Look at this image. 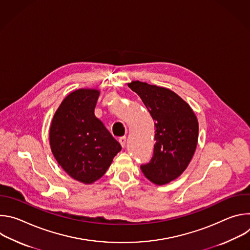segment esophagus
<instances>
[{
    "label": "esophagus",
    "instance_id": "34e87169",
    "mask_svg": "<svg viewBox=\"0 0 250 250\" xmlns=\"http://www.w3.org/2000/svg\"><path fill=\"white\" fill-rule=\"evenodd\" d=\"M119 141H120L121 146H122L123 147H125V142H126V137H125V136H121L120 139H119Z\"/></svg>",
    "mask_w": 250,
    "mask_h": 250
}]
</instances>
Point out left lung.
I'll use <instances>...</instances> for the list:
<instances>
[{
    "label": "left lung",
    "mask_w": 250,
    "mask_h": 250,
    "mask_svg": "<svg viewBox=\"0 0 250 250\" xmlns=\"http://www.w3.org/2000/svg\"><path fill=\"white\" fill-rule=\"evenodd\" d=\"M127 86L146 104L155 125V145L149 163L140 169L155 185L177 179L188 167L198 145L199 124L188 103L170 89L132 81Z\"/></svg>",
    "instance_id": "8db88e82"
}]
</instances>
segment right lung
Listing matches in <instances>:
<instances>
[{
    "label": "right lung",
    "instance_id": "right-lung-1",
    "mask_svg": "<svg viewBox=\"0 0 250 250\" xmlns=\"http://www.w3.org/2000/svg\"><path fill=\"white\" fill-rule=\"evenodd\" d=\"M98 89L71 92L56 110L49 129L52 154L74 180L93 184L122 150L119 142L95 116Z\"/></svg>",
    "mask_w": 250,
    "mask_h": 250
}]
</instances>
